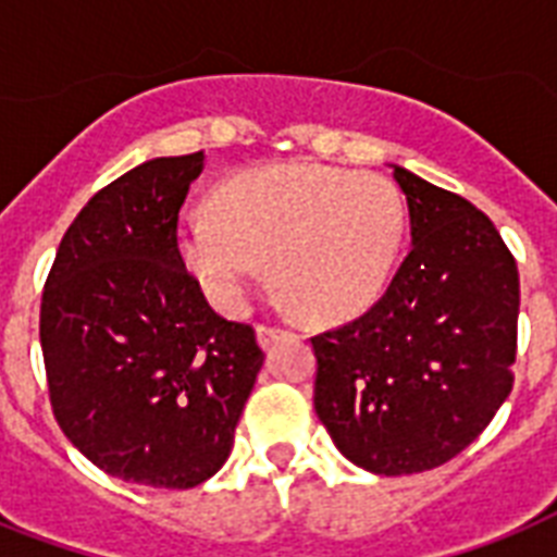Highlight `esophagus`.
Listing matches in <instances>:
<instances>
[{"label": "esophagus", "instance_id": "obj_1", "mask_svg": "<svg viewBox=\"0 0 557 557\" xmlns=\"http://www.w3.org/2000/svg\"><path fill=\"white\" fill-rule=\"evenodd\" d=\"M283 332H286V330H280V326H271V323H260V326H257V341H260V347L265 349V347H271V344H274V341H277Z\"/></svg>", "mask_w": 557, "mask_h": 557}]
</instances>
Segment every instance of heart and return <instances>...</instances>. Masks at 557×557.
<instances>
[{"label": "heart", "instance_id": "obj_1", "mask_svg": "<svg viewBox=\"0 0 557 557\" xmlns=\"http://www.w3.org/2000/svg\"><path fill=\"white\" fill-rule=\"evenodd\" d=\"M405 225V201L389 178L288 161L227 178L213 210L178 219L176 251L225 312L243 309L271 260L292 304L314 318H347L387 288Z\"/></svg>", "mask_w": 557, "mask_h": 557}]
</instances>
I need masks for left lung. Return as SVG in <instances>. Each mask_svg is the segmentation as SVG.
<instances>
[{
	"mask_svg": "<svg viewBox=\"0 0 557 557\" xmlns=\"http://www.w3.org/2000/svg\"><path fill=\"white\" fill-rule=\"evenodd\" d=\"M393 168L410 251L381 300L314 335V413L370 474L431 471L466 450L509 398L518 262L483 210Z\"/></svg>",
	"mask_w": 557,
	"mask_h": 557,
	"instance_id": "obj_1",
	"label": "left lung"
}]
</instances>
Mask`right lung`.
I'll list each match as a JSON object with an SVG mask.
<instances>
[{
  "instance_id": "obj_1",
  "label": "right lung",
  "mask_w": 557,
  "mask_h": 557,
  "mask_svg": "<svg viewBox=\"0 0 557 557\" xmlns=\"http://www.w3.org/2000/svg\"><path fill=\"white\" fill-rule=\"evenodd\" d=\"M201 170V150L150 159L95 193L39 309L63 433L100 471L150 488H193L225 466L262 367L251 326L213 312L176 251Z\"/></svg>"
}]
</instances>
